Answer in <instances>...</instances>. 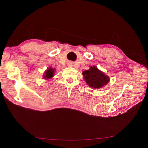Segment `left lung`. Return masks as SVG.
Here are the masks:
<instances>
[{
  "instance_id": "left-lung-1",
  "label": "left lung",
  "mask_w": 148,
  "mask_h": 148,
  "mask_svg": "<svg viewBox=\"0 0 148 148\" xmlns=\"http://www.w3.org/2000/svg\"><path fill=\"white\" fill-rule=\"evenodd\" d=\"M82 74L87 84L95 89H100L106 85L110 81L109 77L100 71L96 66H92Z\"/></svg>"
}]
</instances>
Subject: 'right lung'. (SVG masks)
Wrapping results in <instances>:
<instances>
[{
	"label": "right lung",
	"mask_w": 148,
	"mask_h": 148,
	"mask_svg": "<svg viewBox=\"0 0 148 148\" xmlns=\"http://www.w3.org/2000/svg\"><path fill=\"white\" fill-rule=\"evenodd\" d=\"M54 74H55V69L49 67V68L47 69V70H46V72H44V78L46 79H51L53 77Z\"/></svg>",
	"instance_id": "1"
}]
</instances>
